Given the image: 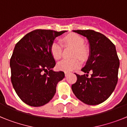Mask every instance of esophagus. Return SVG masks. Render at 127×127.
Segmentation results:
<instances>
[{
	"mask_svg": "<svg viewBox=\"0 0 127 127\" xmlns=\"http://www.w3.org/2000/svg\"><path fill=\"white\" fill-rule=\"evenodd\" d=\"M69 74V72H65V76H68V74Z\"/></svg>",
	"mask_w": 127,
	"mask_h": 127,
	"instance_id": "esophagus-1",
	"label": "esophagus"
}]
</instances>
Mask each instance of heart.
<instances>
[{
  "instance_id": "1",
  "label": "heart",
  "mask_w": 127,
  "mask_h": 127,
  "mask_svg": "<svg viewBox=\"0 0 127 127\" xmlns=\"http://www.w3.org/2000/svg\"><path fill=\"white\" fill-rule=\"evenodd\" d=\"M62 41L66 46L74 48L72 53V57H74L70 59H64L59 62L57 64L58 70L65 72H69L76 69L81 64V61L78 56L81 59H85L88 55V50L83 45L84 39L76 33H69L62 38ZM63 48L60 42L55 41L52 42L50 46V52L55 59L58 60L62 55Z\"/></svg>"
}]
</instances>
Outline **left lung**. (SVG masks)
I'll return each instance as SVG.
<instances>
[{"label": "left lung", "mask_w": 127, "mask_h": 127, "mask_svg": "<svg viewBox=\"0 0 127 127\" xmlns=\"http://www.w3.org/2000/svg\"><path fill=\"white\" fill-rule=\"evenodd\" d=\"M74 32L86 37L90 46V55L85 67L86 74H76L77 81L72 90L79 100L88 105H97L107 99L118 83L120 61L114 44L102 33L92 30ZM92 73L89 77L88 74Z\"/></svg>", "instance_id": "8db88e82"}]
</instances>
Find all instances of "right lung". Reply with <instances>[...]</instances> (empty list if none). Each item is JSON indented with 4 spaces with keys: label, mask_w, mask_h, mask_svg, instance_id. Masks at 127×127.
Segmentation results:
<instances>
[{
    "label": "right lung",
    "mask_w": 127,
    "mask_h": 127,
    "mask_svg": "<svg viewBox=\"0 0 127 127\" xmlns=\"http://www.w3.org/2000/svg\"><path fill=\"white\" fill-rule=\"evenodd\" d=\"M65 31L36 29L16 44L10 59L11 80L20 99L30 106L45 105L53 98L58 81L65 74L55 72L50 46L56 37Z\"/></svg>",
    "instance_id": "1"
}]
</instances>
